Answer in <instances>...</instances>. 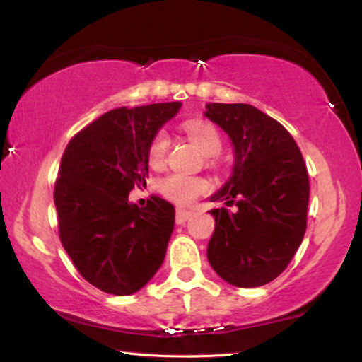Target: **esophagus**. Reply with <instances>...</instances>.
<instances>
[{
  "mask_svg": "<svg viewBox=\"0 0 362 362\" xmlns=\"http://www.w3.org/2000/svg\"><path fill=\"white\" fill-rule=\"evenodd\" d=\"M192 216V211H187V209H176V222L177 224H185V222L189 219Z\"/></svg>",
  "mask_w": 362,
  "mask_h": 362,
  "instance_id": "esophagus-1",
  "label": "esophagus"
}]
</instances>
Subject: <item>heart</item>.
<instances>
[{
  "label": "heart",
  "instance_id": "1",
  "mask_svg": "<svg viewBox=\"0 0 362 362\" xmlns=\"http://www.w3.org/2000/svg\"><path fill=\"white\" fill-rule=\"evenodd\" d=\"M186 130L204 155L216 156L221 151L222 141L214 127L207 125V123H189ZM168 148H170L168 135L165 132H160L153 138L150 146V161L153 165L163 163ZM160 191L163 196L177 202V204H189V202L197 199L202 192L207 191V181L202 180V177L185 175V173H171V175L161 180Z\"/></svg>",
  "mask_w": 362,
  "mask_h": 362
}]
</instances>
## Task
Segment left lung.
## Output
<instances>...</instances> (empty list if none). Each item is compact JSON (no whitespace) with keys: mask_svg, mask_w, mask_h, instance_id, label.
Wrapping results in <instances>:
<instances>
[{"mask_svg":"<svg viewBox=\"0 0 362 362\" xmlns=\"http://www.w3.org/2000/svg\"><path fill=\"white\" fill-rule=\"evenodd\" d=\"M204 117L229 136L232 175L209 199L216 229L207 260L227 284L254 288L275 280L303 240L310 181L284 125L249 103H207Z\"/></svg>","mask_w":362,"mask_h":362,"instance_id":"8db88e82","label":"left lung"}]
</instances>
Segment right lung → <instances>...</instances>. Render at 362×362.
I'll return each mask as SVG.
<instances>
[{"label": "right lung", "mask_w": 362, "mask_h": 362, "mask_svg": "<svg viewBox=\"0 0 362 362\" xmlns=\"http://www.w3.org/2000/svg\"><path fill=\"white\" fill-rule=\"evenodd\" d=\"M181 102L120 107L98 117L69 141L54 187L59 237L88 284L125 296L160 269L175 229V206L153 196L146 207L128 201L145 182L153 138Z\"/></svg>", "instance_id": "obj_1"}]
</instances>
